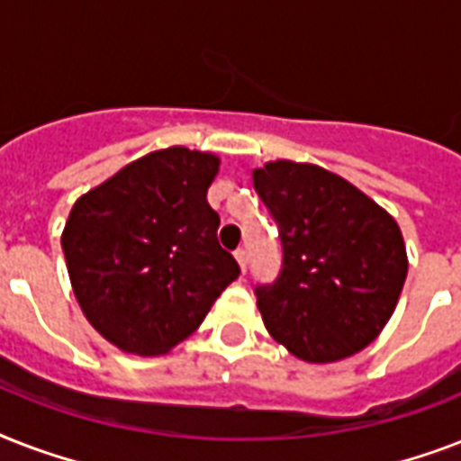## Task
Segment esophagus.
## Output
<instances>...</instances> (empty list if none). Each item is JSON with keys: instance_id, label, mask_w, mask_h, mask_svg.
I'll return each mask as SVG.
<instances>
[{"instance_id": "esophagus-1", "label": "esophagus", "mask_w": 461, "mask_h": 461, "mask_svg": "<svg viewBox=\"0 0 461 461\" xmlns=\"http://www.w3.org/2000/svg\"><path fill=\"white\" fill-rule=\"evenodd\" d=\"M234 258H237L239 267H241V273H246V263H249V256H246L244 249H237V251H234Z\"/></svg>"}]
</instances>
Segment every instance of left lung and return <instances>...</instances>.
I'll list each match as a JSON object with an SVG mask.
<instances>
[{
	"label": "left lung",
	"instance_id": "1",
	"mask_svg": "<svg viewBox=\"0 0 461 461\" xmlns=\"http://www.w3.org/2000/svg\"><path fill=\"white\" fill-rule=\"evenodd\" d=\"M253 186L280 227L282 270L256 287L275 342L308 364H332L380 335L407 280L394 217L318 165L275 159Z\"/></svg>",
	"mask_w": 461,
	"mask_h": 461
}]
</instances>
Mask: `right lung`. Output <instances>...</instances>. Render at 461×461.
<instances>
[{
  "mask_svg": "<svg viewBox=\"0 0 461 461\" xmlns=\"http://www.w3.org/2000/svg\"><path fill=\"white\" fill-rule=\"evenodd\" d=\"M217 172V155L165 148L122 167L68 212L61 249L76 302L122 351L167 354L239 277L208 205Z\"/></svg>",
  "mask_w": 461,
  "mask_h": 461,
  "instance_id": "add662e5",
  "label": "right lung"
}]
</instances>
